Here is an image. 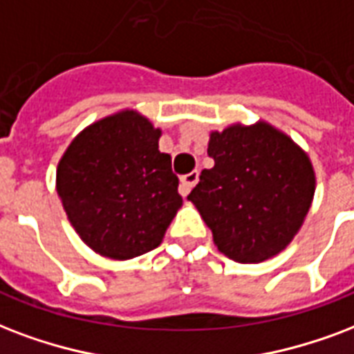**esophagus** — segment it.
<instances>
[{
  "label": "esophagus",
  "instance_id": "34e87169",
  "mask_svg": "<svg viewBox=\"0 0 354 354\" xmlns=\"http://www.w3.org/2000/svg\"><path fill=\"white\" fill-rule=\"evenodd\" d=\"M196 182H198V172L196 171L189 172V174L182 176V183H180V193H182V196H187L189 191L195 187Z\"/></svg>",
  "mask_w": 354,
  "mask_h": 354
}]
</instances>
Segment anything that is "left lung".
I'll return each instance as SVG.
<instances>
[{
    "label": "left lung",
    "mask_w": 354,
    "mask_h": 354,
    "mask_svg": "<svg viewBox=\"0 0 354 354\" xmlns=\"http://www.w3.org/2000/svg\"><path fill=\"white\" fill-rule=\"evenodd\" d=\"M204 169L189 201L213 232L217 249L239 263L279 254L310 209L315 176L308 156L266 122L209 135Z\"/></svg>",
    "instance_id": "1"
}]
</instances>
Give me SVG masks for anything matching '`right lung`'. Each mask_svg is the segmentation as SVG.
I'll return each instance as SVG.
<instances>
[{
	"label": "right lung",
	"mask_w": 354,
	"mask_h": 354,
	"mask_svg": "<svg viewBox=\"0 0 354 354\" xmlns=\"http://www.w3.org/2000/svg\"><path fill=\"white\" fill-rule=\"evenodd\" d=\"M159 135L139 113H117L83 129L59 161L64 212L94 252L129 260L156 249L182 206Z\"/></svg>",
	"instance_id": "1"
}]
</instances>
